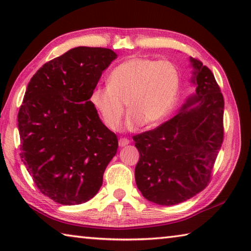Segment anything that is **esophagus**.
Wrapping results in <instances>:
<instances>
[{"mask_svg": "<svg viewBox=\"0 0 251 251\" xmlns=\"http://www.w3.org/2000/svg\"><path fill=\"white\" fill-rule=\"evenodd\" d=\"M118 144H120V146L121 147H123V146H126V145H128L129 144V139H127V138H125V137H123V138H121L120 141H118Z\"/></svg>", "mask_w": 251, "mask_h": 251, "instance_id": "obj_1", "label": "esophagus"}]
</instances>
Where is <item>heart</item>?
Here are the masks:
<instances>
[{
  "label": "heart",
  "instance_id": "obj_1",
  "mask_svg": "<svg viewBox=\"0 0 251 251\" xmlns=\"http://www.w3.org/2000/svg\"><path fill=\"white\" fill-rule=\"evenodd\" d=\"M180 86L176 65L168 59L156 61L145 56L125 59L110 72L107 87H96L90 100L107 128L116 130L125 115L133 129L155 126L171 112Z\"/></svg>",
  "mask_w": 251,
  "mask_h": 251
}]
</instances>
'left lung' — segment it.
<instances>
[{
    "label": "left lung",
    "instance_id": "obj_1",
    "mask_svg": "<svg viewBox=\"0 0 251 251\" xmlns=\"http://www.w3.org/2000/svg\"><path fill=\"white\" fill-rule=\"evenodd\" d=\"M189 61L196 93L171 120L133 136L139 151L136 185L146 199L163 206L177 205L206 188L224 142L219 85L199 59Z\"/></svg>",
    "mask_w": 251,
    "mask_h": 251
}]
</instances>
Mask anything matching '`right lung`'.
<instances>
[{"label":"right lung","mask_w":251,"mask_h":251,"mask_svg":"<svg viewBox=\"0 0 251 251\" xmlns=\"http://www.w3.org/2000/svg\"><path fill=\"white\" fill-rule=\"evenodd\" d=\"M117 55L79 48L50 59L33 75L18 122L21 159L40 192L61 205L99 193L118 139L100 120L90 96Z\"/></svg>","instance_id":"add662e5"}]
</instances>
